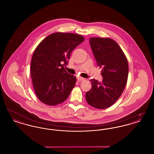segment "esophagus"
<instances>
[{
  "instance_id": "obj_1",
  "label": "esophagus",
  "mask_w": 154,
  "mask_h": 154,
  "mask_svg": "<svg viewBox=\"0 0 154 154\" xmlns=\"http://www.w3.org/2000/svg\"><path fill=\"white\" fill-rule=\"evenodd\" d=\"M77 80L79 81H82L85 80V79L82 78V77H78Z\"/></svg>"
}]
</instances>
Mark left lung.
<instances>
[{
	"label": "left lung",
	"mask_w": 154,
	"mask_h": 154,
	"mask_svg": "<svg viewBox=\"0 0 154 154\" xmlns=\"http://www.w3.org/2000/svg\"><path fill=\"white\" fill-rule=\"evenodd\" d=\"M89 43L97 66L102 68L103 81L91 80L92 88L85 97L92 107L104 109L114 104L122 95L128 80V63L124 52L114 40L91 37Z\"/></svg>",
	"instance_id": "left-lung-1"
}]
</instances>
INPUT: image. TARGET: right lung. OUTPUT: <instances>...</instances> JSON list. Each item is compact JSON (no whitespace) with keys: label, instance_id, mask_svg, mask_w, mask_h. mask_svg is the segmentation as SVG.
I'll use <instances>...</instances> for the list:
<instances>
[{"label":"right lung","instance_id":"1","mask_svg":"<svg viewBox=\"0 0 154 154\" xmlns=\"http://www.w3.org/2000/svg\"><path fill=\"white\" fill-rule=\"evenodd\" d=\"M84 41L72 33L57 32L46 37L33 54L30 75L38 99L48 106L65 101L75 85L76 77L66 72L74 49Z\"/></svg>","mask_w":154,"mask_h":154}]
</instances>
